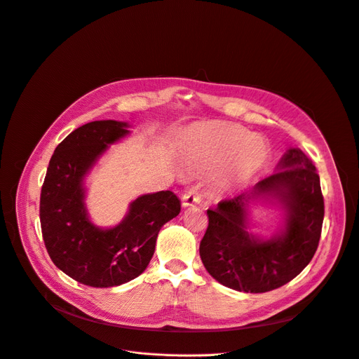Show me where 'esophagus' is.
Instances as JSON below:
<instances>
[{
    "label": "esophagus",
    "mask_w": 359,
    "mask_h": 359,
    "mask_svg": "<svg viewBox=\"0 0 359 359\" xmlns=\"http://www.w3.org/2000/svg\"><path fill=\"white\" fill-rule=\"evenodd\" d=\"M201 203V194L198 193L197 188H189L188 191L182 196V205L184 207H191Z\"/></svg>",
    "instance_id": "1"
}]
</instances>
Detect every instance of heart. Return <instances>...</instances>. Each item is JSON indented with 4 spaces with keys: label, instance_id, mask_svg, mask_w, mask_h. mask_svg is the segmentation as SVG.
Listing matches in <instances>:
<instances>
[{
    "label": "heart",
    "instance_id": "obj_1",
    "mask_svg": "<svg viewBox=\"0 0 359 359\" xmlns=\"http://www.w3.org/2000/svg\"><path fill=\"white\" fill-rule=\"evenodd\" d=\"M188 159L204 170H222L229 165V178L245 182L264 166L268 152L262 139L250 136L233 124L207 126L189 137Z\"/></svg>",
    "mask_w": 359,
    "mask_h": 359
}]
</instances>
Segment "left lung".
I'll list each match as a JSON object with an SVG mask.
<instances>
[{
    "label": "left lung",
    "instance_id": "1",
    "mask_svg": "<svg viewBox=\"0 0 359 359\" xmlns=\"http://www.w3.org/2000/svg\"><path fill=\"white\" fill-rule=\"evenodd\" d=\"M252 197L271 196L287 208L283 233L259 241L246 231V201L241 194L208 208V226L200 242L201 261L216 281L245 292H266L296 278L318 250L325 216L316 166L291 147L278 171L259 181Z\"/></svg>",
    "mask_w": 359,
    "mask_h": 359
}]
</instances>
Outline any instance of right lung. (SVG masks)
Wrapping results in <instances>:
<instances>
[{"instance_id":"obj_1","label":"right lung","mask_w":359,"mask_h":359,"mask_svg":"<svg viewBox=\"0 0 359 359\" xmlns=\"http://www.w3.org/2000/svg\"><path fill=\"white\" fill-rule=\"evenodd\" d=\"M129 133L128 123L91 121L63 139L50 158L40 193V226L53 264L90 287H116L139 277L149 265L161 227L180 215L172 191L139 197L124 220L102 230L83 205L82 180L97 158Z\"/></svg>"}]
</instances>
